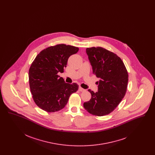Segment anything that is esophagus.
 Segmentation results:
<instances>
[{
	"label": "esophagus",
	"instance_id": "1",
	"mask_svg": "<svg viewBox=\"0 0 155 155\" xmlns=\"http://www.w3.org/2000/svg\"><path fill=\"white\" fill-rule=\"evenodd\" d=\"M79 89V91H81V92H83V91H85V89H84L81 88V87H79V89Z\"/></svg>",
	"mask_w": 155,
	"mask_h": 155
}]
</instances>
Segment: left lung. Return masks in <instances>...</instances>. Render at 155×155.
<instances>
[{"mask_svg": "<svg viewBox=\"0 0 155 155\" xmlns=\"http://www.w3.org/2000/svg\"><path fill=\"white\" fill-rule=\"evenodd\" d=\"M93 74L99 78L98 90L91 94V99L84 103L89 113L103 116L114 110L124 97L128 81L125 65L117 54L101 47L86 49Z\"/></svg>", "mask_w": 155, "mask_h": 155, "instance_id": "1", "label": "left lung"}]
</instances>
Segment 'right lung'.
<instances>
[{"label":"right lung","mask_w":155,"mask_h":155,"mask_svg":"<svg viewBox=\"0 0 155 155\" xmlns=\"http://www.w3.org/2000/svg\"><path fill=\"white\" fill-rule=\"evenodd\" d=\"M78 48L64 44L49 47L40 52L29 70L30 90L37 106L47 112L64 108L70 96L78 89L76 83H66L58 73H63L69 57Z\"/></svg>","instance_id":"obj_1"}]
</instances>
